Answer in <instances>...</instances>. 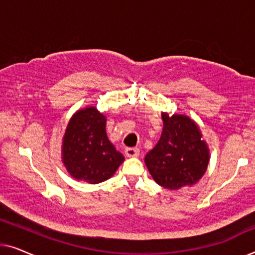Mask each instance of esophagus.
<instances>
[{"instance_id":"esophagus-1","label":"esophagus","mask_w":255,"mask_h":255,"mask_svg":"<svg viewBox=\"0 0 255 255\" xmlns=\"http://www.w3.org/2000/svg\"><path fill=\"white\" fill-rule=\"evenodd\" d=\"M125 155L128 158H135L139 155V149L137 147H128L125 148Z\"/></svg>"}]
</instances>
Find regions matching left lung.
<instances>
[{
    "mask_svg": "<svg viewBox=\"0 0 255 255\" xmlns=\"http://www.w3.org/2000/svg\"><path fill=\"white\" fill-rule=\"evenodd\" d=\"M161 117V137L146 154V167L153 180L166 189L191 187L207 172L210 149L196 122L189 116L162 113Z\"/></svg>",
    "mask_w": 255,
    "mask_h": 255,
    "instance_id": "left-lung-1",
    "label": "left lung"
}]
</instances>
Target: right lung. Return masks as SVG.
<instances>
[{
	"label": "right lung",
	"instance_id": "right-lung-1",
	"mask_svg": "<svg viewBox=\"0 0 255 255\" xmlns=\"http://www.w3.org/2000/svg\"><path fill=\"white\" fill-rule=\"evenodd\" d=\"M107 117L96 107L79 109L71 117L61 145L62 163L73 179L90 184L103 182L124 161L106 132Z\"/></svg>",
	"mask_w": 255,
	"mask_h": 255
}]
</instances>
